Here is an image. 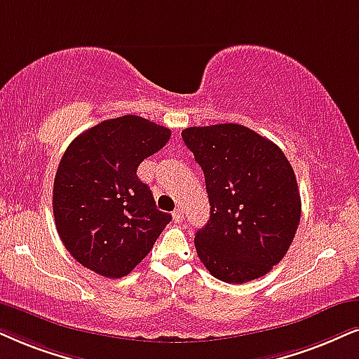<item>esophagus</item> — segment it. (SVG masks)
I'll use <instances>...</instances> for the list:
<instances>
[{
  "label": "esophagus",
  "mask_w": 359,
  "mask_h": 359,
  "mask_svg": "<svg viewBox=\"0 0 359 359\" xmlns=\"http://www.w3.org/2000/svg\"><path fill=\"white\" fill-rule=\"evenodd\" d=\"M172 217H174L175 224H180V222L184 220V210H182V208H180V207L175 208V210L172 212Z\"/></svg>",
  "instance_id": "esophagus-1"
}]
</instances>
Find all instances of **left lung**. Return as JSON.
<instances>
[{
	"label": "left lung",
	"instance_id": "obj_1",
	"mask_svg": "<svg viewBox=\"0 0 359 359\" xmlns=\"http://www.w3.org/2000/svg\"><path fill=\"white\" fill-rule=\"evenodd\" d=\"M185 146L205 175L210 219L195 248L210 273L247 283L273 269L297 233V177L276 144L240 124L189 127Z\"/></svg>",
	"mask_w": 359,
	"mask_h": 359
}]
</instances>
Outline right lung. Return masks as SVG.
<instances>
[{
    "label": "right lung",
    "instance_id": "1",
    "mask_svg": "<svg viewBox=\"0 0 359 359\" xmlns=\"http://www.w3.org/2000/svg\"><path fill=\"white\" fill-rule=\"evenodd\" d=\"M169 139L170 129L130 114L99 122L66 149L54 177V222L86 269L106 278L129 275L172 220L137 177L140 162Z\"/></svg>",
    "mask_w": 359,
    "mask_h": 359
}]
</instances>
